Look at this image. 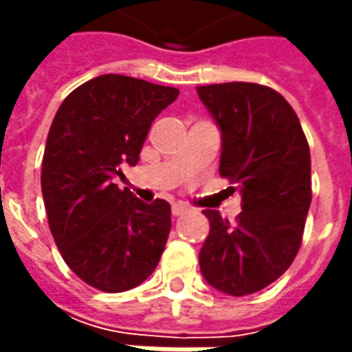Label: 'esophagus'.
<instances>
[{
    "instance_id": "34e87169",
    "label": "esophagus",
    "mask_w": 352,
    "mask_h": 352,
    "mask_svg": "<svg viewBox=\"0 0 352 352\" xmlns=\"http://www.w3.org/2000/svg\"><path fill=\"white\" fill-rule=\"evenodd\" d=\"M186 211H188V208L182 206V204H174V206H172V215H174V217H180Z\"/></svg>"
}]
</instances>
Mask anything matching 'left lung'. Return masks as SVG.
I'll list each match as a JSON object with an SVG mask.
<instances>
[{
    "label": "left lung",
    "instance_id": "1",
    "mask_svg": "<svg viewBox=\"0 0 352 352\" xmlns=\"http://www.w3.org/2000/svg\"><path fill=\"white\" fill-rule=\"evenodd\" d=\"M197 96L221 131L219 174L236 184L235 223L206 210L210 235L199 250L206 282L249 296L294 263L311 204V158L300 119L278 91L261 84L199 86Z\"/></svg>",
    "mask_w": 352,
    "mask_h": 352
}]
</instances>
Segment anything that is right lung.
<instances>
[{
  "instance_id": "add662e5",
  "label": "right lung",
  "mask_w": 352,
  "mask_h": 352,
  "mask_svg": "<svg viewBox=\"0 0 352 352\" xmlns=\"http://www.w3.org/2000/svg\"><path fill=\"white\" fill-rule=\"evenodd\" d=\"M178 89L121 74L76 88L58 107L43 156L48 227L64 263L102 292H125L153 274L170 233V204L119 190L156 116Z\"/></svg>"
}]
</instances>
